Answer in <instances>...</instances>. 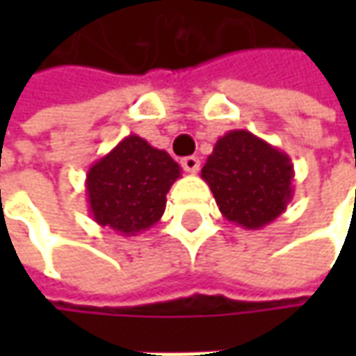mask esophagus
Segmentation results:
<instances>
[{
  "label": "esophagus",
  "instance_id": "obj_1",
  "mask_svg": "<svg viewBox=\"0 0 356 356\" xmlns=\"http://www.w3.org/2000/svg\"><path fill=\"white\" fill-rule=\"evenodd\" d=\"M182 168H184L186 172H198L200 170V160L196 156H186L182 158Z\"/></svg>",
  "mask_w": 356,
  "mask_h": 356
}]
</instances>
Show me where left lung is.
Instances as JSON below:
<instances>
[{"label":"left lung","instance_id":"left-lung-1","mask_svg":"<svg viewBox=\"0 0 356 356\" xmlns=\"http://www.w3.org/2000/svg\"><path fill=\"white\" fill-rule=\"evenodd\" d=\"M293 176L291 158L250 130L220 136L202 168L222 216L245 229H261L287 210Z\"/></svg>","mask_w":356,"mask_h":356}]
</instances>
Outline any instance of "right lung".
I'll return each mask as SVG.
<instances>
[{"instance_id": "1", "label": "right lung", "mask_w": 356, "mask_h": 356, "mask_svg": "<svg viewBox=\"0 0 356 356\" xmlns=\"http://www.w3.org/2000/svg\"><path fill=\"white\" fill-rule=\"evenodd\" d=\"M180 172L166 150L129 134L87 172L85 192L92 220L120 236L152 227L166 210V194Z\"/></svg>"}]
</instances>
